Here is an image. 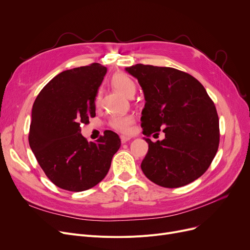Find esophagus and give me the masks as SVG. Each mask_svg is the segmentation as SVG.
<instances>
[{
  "instance_id": "34e87169",
  "label": "esophagus",
  "mask_w": 250,
  "mask_h": 250,
  "mask_svg": "<svg viewBox=\"0 0 250 250\" xmlns=\"http://www.w3.org/2000/svg\"><path fill=\"white\" fill-rule=\"evenodd\" d=\"M129 140H130V138H128V137H125V136H122V137H121V141H122L123 144L126 143V142L129 141Z\"/></svg>"
}]
</instances>
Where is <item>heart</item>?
Returning <instances> with one entry per match:
<instances>
[{
    "label": "heart",
    "mask_w": 250,
    "mask_h": 250,
    "mask_svg": "<svg viewBox=\"0 0 250 250\" xmlns=\"http://www.w3.org/2000/svg\"><path fill=\"white\" fill-rule=\"evenodd\" d=\"M111 84L112 86L122 93L124 96L130 98L134 97L135 93H136V84L133 81V79L128 77L125 74L123 73H118L115 74L112 79H111ZM100 100V94H98L96 96V103H99ZM135 120L134 116L132 115H117V116H113L110 120V125L118 130L121 133H125L127 134L130 132L132 129V125L134 124Z\"/></svg>",
    "instance_id": "1"
}]
</instances>
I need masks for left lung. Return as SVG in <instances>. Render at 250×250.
Listing matches in <instances>:
<instances>
[{"label": "left lung", "mask_w": 250, "mask_h": 250, "mask_svg": "<svg viewBox=\"0 0 250 250\" xmlns=\"http://www.w3.org/2000/svg\"><path fill=\"white\" fill-rule=\"evenodd\" d=\"M145 97L143 134L165 138L149 144L142 161L144 174L156 185L175 188L201 177L219 147V118L204 86L188 73L168 67L137 63L125 68ZM153 135V136H154Z\"/></svg>", "instance_id": "left-lung-1"}]
</instances>
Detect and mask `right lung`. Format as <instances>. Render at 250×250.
<instances>
[{
  "mask_svg": "<svg viewBox=\"0 0 250 250\" xmlns=\"http://www.w3.org/2000/svg\"><path fill=\"white\" fill-rule=\"evenodd\" d=\"M107 69L94 62L57 75L37 95L31 113L29 145L45 175L57 187L83 191L106 176L121 140L111 130L95 143L81 125L95 116V97Z\"/></svg>",
  "mask_w": 250,
  "mask_h": 250,
  "instance_id": "1",
  "label": "right lung"
}]
</instances>
